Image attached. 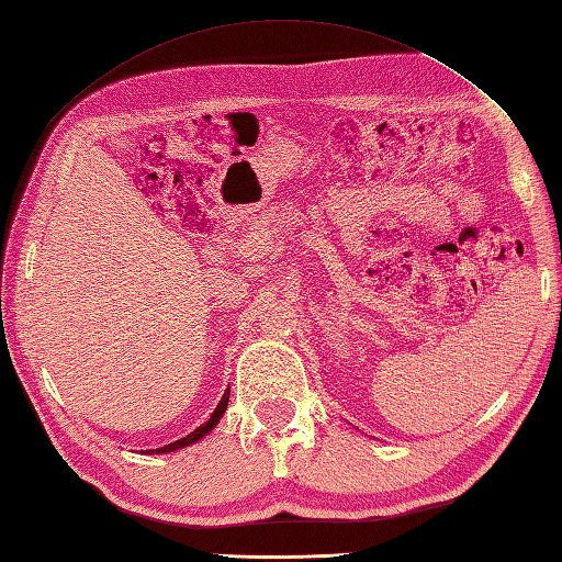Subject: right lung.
<instances>
[{
	"label": "right lung",
	"instance_id": "obj_1",
	"mask_svg": "<svg viewBox=\"0 0 562 562\" xmlns=\"http://www.w3.org/2000/svg\"><path fill=\"white\" fill-rule=\"evenodd\" d=\"M228 393H231V391H226V393H224V398L218 401V405H216V409H214V413H212L210 422H204L202 427H198L193 434L183 436V439H178V441H173V443H169V446H161V448H157V450H149V453H171V450H178V448H183V446H190V443L200 441L202 436L207 434V431H212V429L216 427V424H218V419H222L224 409H226V405H228Z\"/></svg>",
	"mask_w": 562,
	"mask_h": 562
}]
</instances>
